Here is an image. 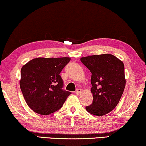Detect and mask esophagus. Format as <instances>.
I'll return each mask as SVG.
<instances>
[{
  "mask_svg": "<svg viewBox=\"0 0 146 146\" xmlns=\"http://www.w3.org/2000/svg\"><path fill=\"white\" fill-rule=\"evenodd\" d=\"M81 93V89H77V90H76L75 93L77 94H79Z\"/></svg>",
  "mask_w": 146,
  "mask_h": 146,
  "instance_id": "34e87169",
  "label": "esophagus"
}]
</instances>
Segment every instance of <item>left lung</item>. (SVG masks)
<instances>
[{
  "mask_svg": "<svg viewBox=\"0 0 146 146\" xmlns=\"http://www.w3.org/2000/svg\"><path fill=\"white\" fill-rule=\"evenodd\" d=\"M81 61L92 73L93 100L86 110L95 116L109 113L118 104L126 85L124 63L111 54L84 57Z\"/></svg>",
  "mask_w": 146,
  "mask_h": 146,
  "instance_id": "1",
  "label": "left lung"
}]
</instances>
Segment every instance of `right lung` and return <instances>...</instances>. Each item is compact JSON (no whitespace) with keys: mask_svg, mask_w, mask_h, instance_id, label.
Returning <instances> with one entry per match:
<instances>
[{"mask_svg":"<svg viewBox=\"0 0 146 146\" xmlns=\"http://www.w3.org/2000/svg\"><path fill=\"white\" fill-rule=\"evenodd\" d=\"M70 60L69 57H38L22 67L20 89L33 111L48 115L62 107L71 93L63 89L59 74Z\"/></svg>","mask_w":146,"mask_h":146,"instance_id":"right-lung-1","label":"right lung"}]
</instances>
